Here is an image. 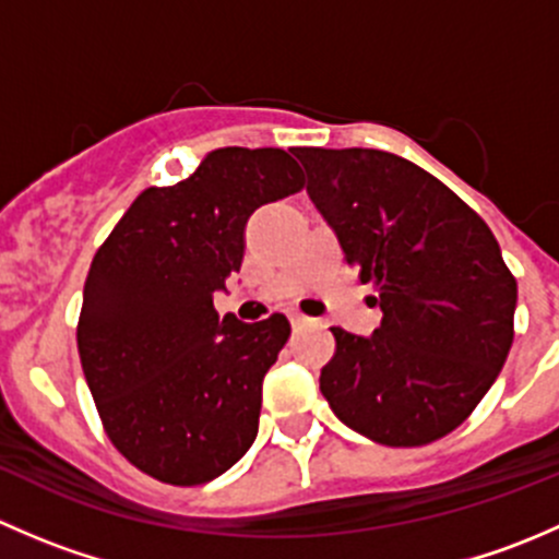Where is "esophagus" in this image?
Returning <instances> with one entry per match:
<instances>
[{
  "instance_id": "esophagus-1",
  "label": "esophagus",
  "mask_w": 559,
  "mask_h": 559,
  "mask_svg": "<svg viewBox=\"0 0 559 559\" xmlns=\"http://www.w3.org/2000/svg\"><path fill=\"white\" fill-rule=\"evenodd\" d=\"M289 321H292V326H306V324H311V319H308V316H302V313H297V311H292L289 313Z\"/></svg>"
}]
</instances>
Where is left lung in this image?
<instances>
[{
    "label": "left lung",
    "mask_w": 559,
    "mask_h": 559,
    "mask_svg": "<svg viewBox=\"0 0 559 559\" xmlns=\"http://www.w3.org/2000/svg\"><path fill=\"white\" fill-rule=\"evenodd\" d=\"M308 197L346 262L373 284V335L332 326L319 389L337 419L384 447L456 430L514 341L516 281L498 240L449 186L373 148H297Z\"/></svg>",
    "instance_id": "obj_1"
}]
</instances>
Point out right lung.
<instances>
[{
  "instance_id": "right-lung-1",
  "label": "right lung",
  "mask_w": 559,
  "mask_h": 559,
  "mask_svg": "<svg viewBox=\"0 0 559 559\" xmlns=\"http://www.w3.org/2000/svg\"><path fill=\"white\" fill-rule=\"evenodd\" d=\"M302 183L281 148L211 151L186 180L145 189L99 246L78 352L107 438L148 476L194 487L251 449L292 326L218 319L213 295L240 270L248 216Z\"/></svg>"
}]
</instances>
